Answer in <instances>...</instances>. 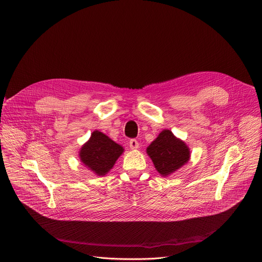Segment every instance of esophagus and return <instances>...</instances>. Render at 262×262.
I'll return each instance as SVG.
<instances>
[{"mask_svg": "<svg viewBox=\"0 0 262 262\" xmlns=\"http://www.w3.org/2000/svg\"><path fill=\"white\" fill-rule=\"evenodd\" d=\"M129 147L132 150H137L139 147V142L136 139H130L129 140Z\"/></svg>", "mask_w": 262, "mask_h": 262, "instance_id": "34e87169", "label": "esophagus"}]
</instances>
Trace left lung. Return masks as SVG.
I'll use <instances>...</instances> for the list:
<instances>
[{
    "label": "left lung",
    "instance_id": "8db88e82",
    "mask_svg": "<svg viewBox=\"0 0 262 262\" xmlns=\"http://www.w3.org/2000/svg\"><path fill=\"white\" fill-rule=\"evenodd\" d=\"M146 154L152 159L155 169L162 177H169L188 163L190 150L188 145L172 134L164 129L146 147Z\"/></svg>",
    "mask_w": 262,
    "mask_h": 262
}]
</instances>
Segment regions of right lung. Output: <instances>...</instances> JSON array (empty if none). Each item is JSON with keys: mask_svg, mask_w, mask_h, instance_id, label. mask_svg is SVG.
Masks as SVG:
<instances>
[{"mask_svg": "<svg viewBox=\"0 0 262 262\" xmlns=\"http://www.w3.org/2000/svg\"><path fill=\"white\" fill-rule=\"evenodd\" d=\"M124 147L99 130L91 134L90 139L79 151L80 162L96 176H106L115 166Z\"/></svg>", "mask_w": 262, "mask_h": 262, "instance_id": "add662e5", "label": "right lung"}]
</instances>
